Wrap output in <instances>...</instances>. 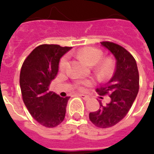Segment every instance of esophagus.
<instances>
[{"label": "esophagus", "instance_id": "esophagus-1", "mask_svg": "<svg viewBox=\"0 0 154 154\" xmlns=\"http://www.w3.org/2000/svg\"><path fill=\"white\" fill-rule=\"evenodd\" d=\"M78 96L81 97L82 99H84V100H85V101H87V100H89V97L87 96V95H85V94H78Z\"/></svg>", "mask_w": 154, "mask_h": 154}]
</instances>
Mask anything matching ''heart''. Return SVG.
Segmentation results:
<instances>
[{
  "mask_svg": "<svg viewBox=\"0 0 154 154\" xmlns=\"http://www.w3.org/2000/svg\"><path fill=\"white\" fill-rule=\"evenodd\" d=\"M77 55L78 57L84 60L87 64L94 65L97 64L99 60H101L103 53L101 50L94 48V47H85L77 52ZM66 64H67V57H63L60 61V69H64ZM112 67H113V62H112V59L105 58L97 63V71L101 77H107L112 72ZM91 82H89V81H85V82H81V84L85 85H88Z\"/></svg>",
  "mask_w": 154,
  "mask_h": 154,
  "instance_id": "obj_1",
  "label": "heart"
}]
</instances>
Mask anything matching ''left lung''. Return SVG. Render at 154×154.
<instances>
[{"label": "left lung", "mask_w": 154, "mask_h": 154, "mask_svg": "<svg viewBox=\"0 0 154 154\" xmlns=\"http://www.w3.org/2000/svg\"><path fill=\"white\" fill-rule=\"evenodd\" d=\"M101 45L112 53L116 60V69L111 79L104 87L97 89L100 95L109 94L110 101L100 109L89 112V119L99 128H109L124 118L138 94L139 73L134 57L123 47L112 42H103Z\"/></svg>", "instance_id": "obj_1"}]
</instances>
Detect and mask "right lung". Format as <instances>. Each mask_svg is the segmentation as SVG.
Here are the masks:
<instances>
[{"mask_svg":"<svg viewBox=\"0 0 154 154\" xmlns=\"http://www.w3.org/2000/svg\"><path fill=\"white\" fill-rule=\"evenodd\" d=\"M72 47L42 45L25 59L20 73V86L25 106L40 124L53 128L63 122L70 97L49 91L57 74L60 59Z\"/></svg>","mask_w":154,"mask_h":154,"instance_id":"obj_1","label":"right lung"}]
</instances>
